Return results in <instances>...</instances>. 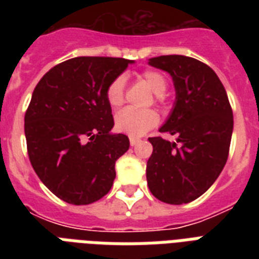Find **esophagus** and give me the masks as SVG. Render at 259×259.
Instances as JSON below:
<instances>
[{"label": "esophagus", "mask_w": 259, "mask_h": 259, "mask_svg": "<svg viewBox=\"0 0 259 259\" xmlns=\"http://www.w3.org/2000/svg\"><path fill=\"white\" fill-rule=\"evenodd\" d=\"M138 142H140V140H137V138H130V145L132 146H136L138 144Z\"/></svg>", "instance_id": "obj_1"}]
</instances>
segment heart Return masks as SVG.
I'll use <instances>...</instances> for the list:
<instances>
[{
  "mask_svg": "<svg viewBox=\"0 0 259 259\" xmlns=\"http://www.w3.org/2000/svg\"><path fill=\"white\" fill-rule=\"evenodd\" d=\"M140 78L148 84L152 91L161 99V94L165 93L168 82L165 76L158 71H145ZM106 99L113 109H118L125 101V82L122 78L114 79L106 90ZM158 123V115L153 110L125 109L115 115V129L119 133L127 134L129 137L137 138Z\"/></svg>",
  "mask_w": 259,
  "mask_h": 259,
  "instance_id": "obj_1",
  "label": "heart"
}]
</instances>
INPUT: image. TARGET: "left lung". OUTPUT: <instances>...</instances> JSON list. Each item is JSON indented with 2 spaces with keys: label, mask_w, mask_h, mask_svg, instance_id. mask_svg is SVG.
I'll return each instance as SVG.
<instances>
[{
  "label": "left lung",
  "mask_w": 259,
  "mask_h": 259,
  "mask_svg": "<svg viewBox=\"0 0 259 259\" xmlns=\"http://www.w3.org/2000/svg\"><path fill=\"white\" fill-rule=\"evenodd\" d=\"M149 66L172 76L176 99L160 132L176 141L149 138L153 153L146 164V180L158 200L184 204L201 196L225 168L233 110L218 75L204 63L166 55L149 59Z\"/></svg>",
  "instance_id": "8db88e82"
}]
</instances>
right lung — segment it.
I'll return each instance as SVG.
<instances>
[{
    "label": "right lung",
    "mask_w": 259,
    "mask_h": 259,
    "mask_svg": "<svg viewBox=\"0 0 259 259\" xmlns=\"http://www.w3.org/2000/svg\"><path fill=\"white\" fill-rule=\"evenodd\" d=\"M134 60L79 56L47 72L25 113L28 156L42 184L62 200L90 204L109 192L115 161L129 149L111 133L106 90Z\"/></svg>",
    "instance_id": "obj_1"
}]
</instances>
